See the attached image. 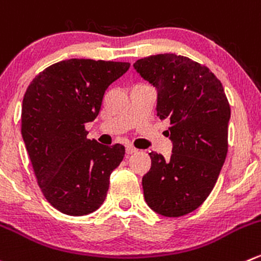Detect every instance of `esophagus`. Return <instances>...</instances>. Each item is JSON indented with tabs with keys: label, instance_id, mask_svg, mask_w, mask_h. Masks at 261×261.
<instances>
[{
	"label": "esophagus",
	"instance_id": "esophagus-1",
	"mask_svg": "<svg viewBox=\"0 0 261 261\" xmlns=\"http://www.w3.org/2000/svg\"><path fill=\"white\" fill-rule=\"evenodd\" d=\"M136 151H138V149L134 148V146H131V145L126 146V154H134V153H136Z\"/></svg>",
	"mask_w": 261,
	"mask_h": 261
}]
</instances>
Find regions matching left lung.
I'll use <instances>...</instances> for the list:
<instances>
[{"label":"left lung","instance_id":"obj_1","mask_svg":"<svg viewBox=\"0 0 261 261\" xmlns=\"http://www.w3.org/2000/svg\"><path fill=\"white\" fill-rule=\"evenodd\" d=\"M134 69L155 88L156 116L171 122L173 144L169 159L149 153L144 198L161 216L182 217L205 201L218 179L228 150L229 103L216 75L184 56H149Z\"/></svg>","mask_w":261,"mask_h":261}]
</instances>
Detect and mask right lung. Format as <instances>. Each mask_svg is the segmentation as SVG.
Returning a JSON list of instances; mask_svg holds the SVG:
<instances>
[{"label": "right lung", "mask_w": 261, "mask_h": 261, "mask_svg": "<svg viewBox=\"0 0 261 261\" xmlns=\"http://www.w3.org/2000/svg\"><path fill=\"white\" fill-rule=\"evenodd\" d=\"M128 67V62L65 60L37 75L25 92L22 140L43 195L61 213H93L107 196L125 146L87 139L85 123L94 121L106 90Z\"/></svg>", "instance_id": "1"}]
</instances>
